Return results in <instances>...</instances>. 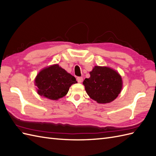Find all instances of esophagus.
I'll return each instance as SVG.
<instances>
[{
  "instance_id": "1",
  "label": "esophagus",
  "mask_w": 156,
  "mask_h": 156,
  "mask_svg": "<svg viewBox=\"0 0 156 156\" xmlns=\"http://www.w3.org/2000/svg\"><path fill=\"white\" fill-rule=\"evenodd\" d=\"M83 80V78L82 77H78L77 78V81L78 83H81V82Z\"/></svg>"
}]
</instances>
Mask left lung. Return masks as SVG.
<instances>
[{
  "label": "left lung",
  "instance_id": "obj_1",
  "mask_svg": "<svg viewBox=\"0 0 156 156\" xmlns=\"http://www.w3.org/2000/svg\"><path fill=\"white\" fill-rule=\"evenodd\" d=\"M83 84L88 95L98 103H108L118 97L122 89L119 73L108 67L95 66Z\"/></svg>",
  "mask_w": 156,
  "mask_h": 156
}]
</instances>
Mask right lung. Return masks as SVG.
Instances as JSON below:
<instances>
[{"label": "right lung", "instance_id": "right-lung-1", "mask_svg": "<svg viewBox=\"0 0 156 156\" xmlns=\"http://www.w3.org/2000/svg\"><path fill=\"white\" fill-rule=\"evenodd\" d=\"M35 82L39 95L51 100H58L64 97L71 85L77 82L74 76L55 64L42 69Z\"/></svg>", "mask_w": 156, "mask_h": 156}]
</instances>
